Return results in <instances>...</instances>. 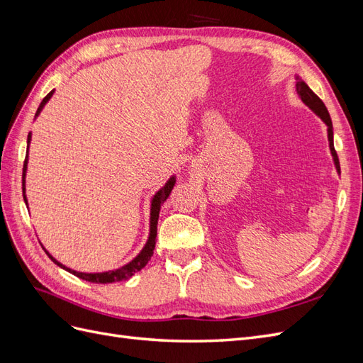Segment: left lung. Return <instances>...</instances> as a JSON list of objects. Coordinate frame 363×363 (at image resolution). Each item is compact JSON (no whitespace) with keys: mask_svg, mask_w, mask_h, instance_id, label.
<instances>
[{"mask_svg":"<svg viewBox=\"0 0 363 363\" xmlns=\"http://www.w3.org/2000/svg\"><path fill=\"white\" fill-rule=\"evenodd\" d=\"M296 83H295V89L296 94H298L300 100L311 108V111L320 116L323 119V123L327 125V138H328V147H330V152H332V157L335 162V168L337 171V174H340V167H339V159L335 151V145H333V124H332V118L328 115V111L325 104L321 101V98L318 96L309 86L306 84L304 80H301L298 75H296Z\"/></svg>","mask_w":363,"mask_h":363,"instance_id":"obj_1","label":"left lung"}]
</instances>
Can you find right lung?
I'll list each match as a JSON object with an SVG mask.
<instances>
[{
  "label": "right lung",
  "mask_w": 363,
  "mask_h": 363,
  "mask_svg": "<svg viewBox=\"0 0 363 363\" xmlns=\"http://www.w3.org/2000/svg\"><path fill=\"white\" fill-rule=\"evenodd\" d=\"M54 94V89L43 98L40 106L38 107V112H36V116H39V113L42 112L43 106H45L50 98ZM35 116V118H36ZM30 140H31V133H28V139H27V156H26V162H24V168H23V194H24V201L26 204L27 203V196H26V174H27V163H28V147H30ZM175 186V175H172V177L164 183V186H162V188L155 194V196H152L151 200V208H150V235H148V239H147V244L144 245V248L140 250L139 255L128 262L127 265L121 267L118 269H113V271H106V272H79V271H74L68 267L62 265V263L59 260L54 259L50 252L45 250V252L48 255V257L56 263L57 267L63 268L65 271H68L71 274H74V276H77L82 280H86V281H91V283H115V281H123V280H127L130 279L131 276H135V272L140 271L142 268H144L148 260L151 259L152 252H155V247H156V236H157V221H159V213H160V207L162 204L167 201V199L169 196L172 188Z\"/></svg>",
  "instance_id": "right-lung-1"
}]
</instances>
